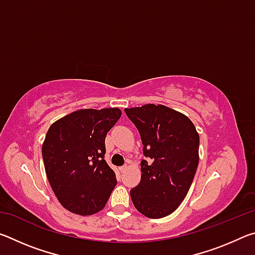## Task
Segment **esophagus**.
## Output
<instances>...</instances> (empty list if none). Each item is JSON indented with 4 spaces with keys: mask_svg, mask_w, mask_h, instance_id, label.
<instances>
[{
    "mask_svg": "<svg viewBox=\"0 0 255 255\" xmlns=\"http://www.w3.org/2000/svg\"><path fill=\"white\" fill-rule=\"evenodd\" d=\"M126 169H127V165H126V164H125V165H123V166H120V167H119V170H120V172H122V173H123V172L126 171Z\"/></svg>",
    "mask_w": 255,
    "mask_h": 255,
    "instance_id": "obj_1",
    "label": "esophagus"
}]
</instances>
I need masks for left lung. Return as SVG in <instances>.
I'll use <instances>...</instances> for the list:
<instances>
[{
	"mask_svg": "<svg viewBox=\"0 0 255 255\" xmlns=\"http://www.w3.org/2000/svg\"><path fill=\"white\" fill-rule=\"evenodd\" d=\"M139 131L148 162L130 190L133 206L148 218L170 215L184 200L199 163V135L187 116L158 105L125 109Z\"/></svg>",
	"mask_w": 255,
	"mask_h": 255,
	"instance_id": "1",
	"label": "left lung"
}]
</instances>
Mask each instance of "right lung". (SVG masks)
<instances>
[{
    "label": "right lung",
    "mask_w": 255,
    "mask_h": 255,
    "mask_svg": "<svg viewBox=\"0 0 255 255\" xmlns=\"http://www.w3.org/2000/svg\"><path fill=\"white\" fill-rule=\"evenodd\" d=\"M120 116L118 108L81 109L55 122L47 131L41 149L47 179L60 205L71 213L100 211L117 184L105 159V140Z\"/></svg>",
    "instance_id": "right-lung-1"
}]
</instances>
